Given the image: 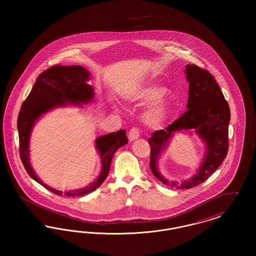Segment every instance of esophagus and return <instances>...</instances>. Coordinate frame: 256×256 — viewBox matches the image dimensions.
Masks as SVG:
<instances>
[{
    "instance_id": "1",
    "label": "esophagus",
    "mask_w": 256,
    "mask_h": 256,
    "mask_svg": "<svg viewBox=\"0 0 256 256\" xmlns=\"http://www.w3.org/2000/svg\"><path fill=\"white\" fill-rule=\"evenodd\" d=\"M139 136H140V132H139V130L137 128H132L130 130V132H128V139H130V141H134V140L138 139Z\"/></svg>"
}]
</instances>
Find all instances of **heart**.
<instances>
[{
	"label": "heart",
	"mask_w": 256,
	"mask_h": 256,
	"mask_svg": "<svg viewBox=\"0 0 256 256\" xmlns=\"http://www.w3.org/2000/svg\"><path fill=\"white\" fill-rule=\"evenodd\" d=\"M167 93V89L163 86L150 84L137 90L132 100L136 106H146L155 104L146 110L143 116V121L152 128H160L167 122L170 115V102L166 100H161Z\"/></svg>",
	"instance_id": "b5f03b06"
}]
</instances>
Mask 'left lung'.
<instances>
[{
  "label": "left lung",
  "mask_w": 256,
  "mask_h": 256,
  "mask_svg": "<svg viewBox=\"0 0 256 256\" xmlns=\"http://www.w3.org/2000/svg\"><path fill=\"white\" fill-rule=\"evenodd\" d=\"M189 84L187 108L166 130L154 132L148 138L150 146V167L154 176L174 189H190L206 182L219 168L228 152V124L230 110L219 84L207 70L194 64L185 66ZM195 129L206 144V154L201 167L191 178L180 183L170 182L159 172L157 160L176 131Z\"/></svg>",
  "instance_id": "8db88e82"
}]
</instances>
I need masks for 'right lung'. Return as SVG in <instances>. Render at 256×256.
I'll list each match as a JSON object with an SVG mask.
<instances>
[{
    "instance_id": "right-lung-1",
    "label": "right lung",
    "mask_w": 256,
    "mask_h": 256,
    "mask_svg": "<svg viewBox=\"0 0 256 256\" xmlns=\"http://www.w3.org/2000/svg\"><path fill=\"white\" fill-rule=\"evenodd\" d=\"M90 73L82 66L54 65L40 74L34 82L30 95L26 98L18 115L17 128L19 134L20 158L26 172L32 178L41 184L50 192L62 196L63 192L56 190L43 182L32 169L30 162V137L37 120L56 108L68 104L82 106L93 100V86L87 84ZM126 132L120 130L117 132L100 136L96 139V148L102 161V170L94 182L84 188L64 192L67 196L87 195L102 185L110 172L111 160L116 150L128 144Z\"/></svg>"
}]
</instances>
